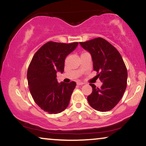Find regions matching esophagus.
<instances>
[{
  "mask_svg": "<svg viewBox=\"0 0 146 146\" xmlns=\"http://www.w3.org/2000/svg\"><path fill=\"white\" fill-rule=\"evenodd\" d=\"M77 84L78 85H82L84 84V83H83V82H80V81H78V82H77Z\"/></svg>",
  "mask_w": 146,
  "mask_h": 146,
  "instance_id": "1",
  "label": "esophagus"
}]
</instances>
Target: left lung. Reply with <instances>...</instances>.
Masks as SVG:
<instances>
[{"label":"left lung","mask_w":146,"mask_h":146,"mask_svg":"<svg viewBox=\"0 0 146 146\" xmlns=\"http://www.w3.org/2000/svg\"><path fill=\"white\" fill-rule=\"evenodd\" d=\"M79 44L91 54L93 70L102 82L98 88L94 84L92 93L87 97L91 108L100 111H108L117 105L127 87V71L119 51L102 38H93Z\"/></svg>","instance_id":"8db88e82"}]
</instances>
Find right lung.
Returning <instances> with one entry per match:
<instances>
[{
    "label": "right lung",
    "mask_w": 146,
    "mask_h": 146,
    "mask_svg": "<svg viewBox=\"0 0 146 146\" xmlns=\"http://www.w3.org/2000/svg\"><path fill=\"white\" fill-rule=\"evenodd\" d=\"M78 42L70 44L49 41L33 57L27 71L31 94L40 109L48 113H59L69 104L76 83H58L57 73L64 71L65 60Z\"/></svg>",
    "instance_id": "1"
}]
</instances>
